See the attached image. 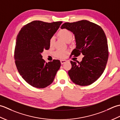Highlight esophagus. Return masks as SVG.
Returning <instances> with one entry per match:
<instances>
[{
	"label": "esophagus",
	"mask_w": 120,
	"mask_h": 120,
	"mask_svg": "<svg viewBox=\"0 0 120 120\" xmlns=\"http://www.w3.org/2000/svg\"><path fill=\"white\" fill-rule=\"evenodd\" d=\"M60 62H61V64H63V63H65L66 62H67V60H60Z\"/></svg>",
	"instance_id": "esophagus-1"
}]
</instances>
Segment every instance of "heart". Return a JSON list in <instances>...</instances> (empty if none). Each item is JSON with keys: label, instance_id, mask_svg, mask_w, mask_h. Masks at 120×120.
Instances as JSON below:
<instances>
[{"label": "heart", "instance_id": "heart-1", "mask_svg": "<svg viewBox=\"0 0 120 120\" xmlns=\"http://www.w3.org/2000/svg\"><path fill=\"white\" fill-rule=\"evenodd\" d=\"M58 35L63 40H64L68 43L70 42L72 40L73 38V34L71 30L66 28H63L60 29L58 31ZM55 38L53 37H51L49 40V45L50 47L54 46L55 45ZM68 52L67 50H58L55 52L54 56L58 58L63 59L66 57V55L68 53Z\"/></svg>", "mask_w": 120, "mask_h": 120}]
</instances>
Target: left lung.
<instances>
[{"label": "left lung", "mask_w": 120, "mask_h": 120, "mask_svg": "<svg viewBox=\"0 0 120 120\" xmlns=\"http://www.w3.org/2000/svg\"><path fill=\"white\" fill-rule=\"evenodd\" d=\"M61 28L71 30L75 35L76 47L70 58L84 56L78 63L71 61L68 74L74 83L81 86L91 85L102 75L108 59L107 40L103 29L86 20L65 22Z\"/></svg>", "instance_id": "1"}]
</instances>
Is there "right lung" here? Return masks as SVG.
<instances>
[{"mask_svg": "<svg viewBox=\"0 0 120 120\" xmlns=\"http://www.w3.org/2000/svg\"><path fill=\"white\" fill-rule=\"evenodd\" d=\"M62 22L34 21L25 25L16 38L14 59L18 72L30 85L44 88L52 83L61 66L59 60L46 62L43 50L49 49V40Z\"/></svg>", "mask_w": 120, "mask_h": 120, "instance_id": "right-lung-1", "label": "right lung"}]
</instances>
